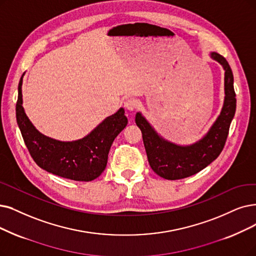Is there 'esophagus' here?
<instances>
[{
  "label": "esophagus",
  "mask_w": 256,
  "mask_h": 256,
  "mask_svg": "<svg viewBox=\"0 0 256 256\" xmlns=\"http://www.w3.org/2000/svg\"><path fill=\"white\" fill-rule=\"evenodd\" d=\"M138 100L134 98H129L125 100V107L130 111L134 110L136 108H138Z\"/></svg>",
  "instance_id": "obj_1"
}]
</instances>
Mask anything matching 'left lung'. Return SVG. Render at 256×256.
I'll use <instances>...</instances> for the list:
<instances>
[{"label":"left lung","mask_w":256,"mask_h":256,"mask_svg":"<svg viewBox=\"0 0 256 256\" xmlns=\"http://www.w3.org/2000/svg\"><path fill=\"white\" fill-rule=\"evenodd\" d=\"M210 56L224 70V100L220 114L205 136L192 145H176L162 138L140 112L136 116V122L142 131L149 165L158 176L166 180H180L196 174L220 154L226 142L236 109L233 74L222 56L211 52Z\"/></svg>","instance_id":"1"}]
</instances>
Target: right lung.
Wrapping results in <instances>:
<instances>
[{"mask_svg": "<svg viewBox=\"0 0 256 256\" xmlns=\"http://www.w3.org/2000/svg\"><path fill=\"white\" fill-rule=\"evenodd\" d=\"M23 76L24 74L18 87L16 122L36 165L52 174L72 180L90 182L98 178L106 168L112 142L127 126L124 108L106 118L83 138L72 142L51 138L36 129L25 114L22 98Z\"/></svg>", "mask_w": 256, "mask_h": 256, "instance_id": "obj_1", "label": "right lung"}]
</instances>
